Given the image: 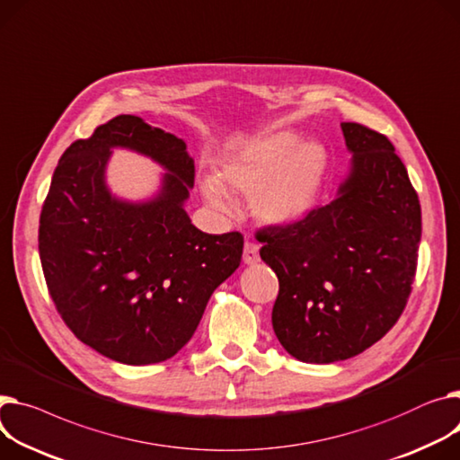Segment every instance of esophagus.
I'll return each mask as SVG.
<instances>
[{
  "label": "esophagus",
  "instance_id": "obj_1",
  "mask_svg": "<svg viewBox=\"0 0 460 460\" xmlns=\"http://www.w3.org/2000/svg\"><path fill=\"white\" fill-rule=\"evenodd\" d=\"M243 262L246 264H257L261 261V255H259V246L255 242H246L243 243V255H242Z\"/></svg>",
  "mask_w": 460,
  "mask_h": 460
}]
</instances>
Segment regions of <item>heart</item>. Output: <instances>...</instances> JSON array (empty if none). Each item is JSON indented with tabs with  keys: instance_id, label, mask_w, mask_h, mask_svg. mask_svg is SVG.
Wrapping results in <instances>:
<instances>
[{
	"instance_id": "1",
	"label": "heart",
	"mask_w": 460,
	"mask_h": 460,
	"mask_svg": "<svg viewBox=\"0 0 460 460\" xmlns=\"http://www.w3.org/2000/svg\"><path fill=\"white\" fill-rule=\"evenodd\" d=\"M329 166L327 147L301 140L294 131H271L243 146L222 163L226 185L250 196L253 217L266 224H290L307 214L322 190ZM205 199L220 210L231 201L217 177L201 181Z\"/></svg>"
}]
</instances>
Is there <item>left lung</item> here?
<instances>
[{
    "label": "left lung",
    "instance_id": "left-lung-1",
    "mask_svg": "<svg viewBox=\"0 0 460 460\" xmlns=\"http://www.w3.org/2000/svg\"><path fill=\"white\" fill-rule=\"evenodd\" d=\"M353 153L339 198L305 218L257 231L278 273L273 331L297 360L329 364L374 346L400 320L421 238L420 199L392 142L344 121Z\"/></svg>",
    "mask_w": 460,
    "mask_h": 460
}]
</instances>
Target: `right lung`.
Wrapping results in <instances>:
<instances>
[{
  "label": "right lung",
  "mask_w": 460,
  "mask_h": 460,
  "mask_svg": "<svg viewBox=\"0 0 460 460\" xmlns=\"http://www.w3.org/2000/svg\"><path fill=\"white\" fill-rule=\"evenodd\" d=\"M116 145L169 170L157 199L110 196L104 164ZM194 177L187 144L131 114L63 153L42 205L39 252L55 309L83 344L140 366L173 357L192 339L243 248L238 231L207 234L192 226L182 203Z\"/></svg>",
  "instance_id": "add662e5"
}]
</instances>
